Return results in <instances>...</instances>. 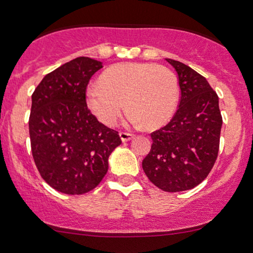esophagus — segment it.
Segmentation results:
<instances>
[{
  "label": "esophagus",
  "instance_id": "34e87169",
  "mask_svg": "<svg viewBox=\"0 0 253 253\" xmlns=\"http://www.w3.org/2000/svg\"><path fill=\"white\" fill-rule=\"evenodd\" d=\"M119 135H120L121 140H123L124 143H125V141L130 140V139H132L133 136H134V135L132 134V133H128V132H120V133H119Z\"/></svg>",
  "mask_w": 253,
  "mask_h": 253
}]
</instances>
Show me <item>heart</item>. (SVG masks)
Here are the masks:
<instances>
[{
    "label": "heart",
    "mask_w": 253,
    "mask_h": 253,
    "mask_svg": "<svg viewBox=\"0 0 253 253\" xmlns=\"http://www.w3.org/2000/svg\"><path fill=\"white\" fill-rule=\"evenodd\" d=\"M179 98L176 75L151 63L113 65L100 77V85L90 86L86 100L90 110L106 126H114L127 103L130 120L155 128L170 120Z\"/></svg>",
    "instance_id": "obj_1"
}]
</instances>
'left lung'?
<instances>
[{"label":"left lung","instance_id":"1","mask_svg":"<svg viewBox=\"0 0 253 253\" xmlns=\"http://www.w3.org/2000/svg\"><path fill=\"white\" fill-rule=\"evenodd\" d=\"M167 60L178 75L181 97L170 123L151 133L152 146L143 169L156 187L176 193L195 188L213 169L222 117L207 80L178 60Z\"/></svg>","mask_w":253,"mask_h":253}]
</instances>
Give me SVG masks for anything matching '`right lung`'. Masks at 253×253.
I'll use <instances>...</instances> for the list:
<instances>
[{
	"mask_svg": "<svg viewBox=\"0 0 253 253\" xmlns=\"http://www.w3.org/2000/svg\"><path fill=\"white\" fill-rule=\"evenodd\" d=\"M102 63L78 57L50 72L32 94L31 149L42 179L68 195L100 184L108 157L121 144L119 132L98 123L86 106L90 78Z\"/></svg>",
	"mask_w": 253,
	"mask_h": 253,
	"instance_id": "right-lung-1",
	"label": "right lung"
}]
</instances>
